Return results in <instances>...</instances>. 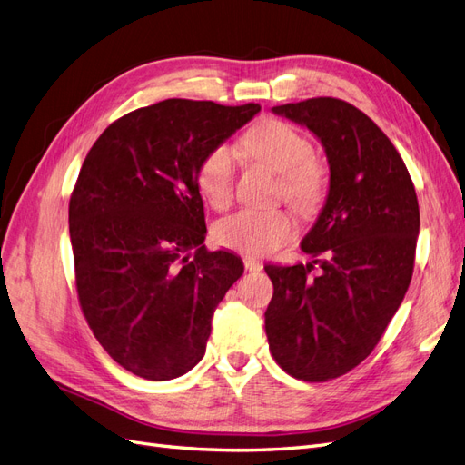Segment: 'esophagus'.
<instances>
[{
    "label": "esophagus",
    "mask_w": 465,
    "mask_h": 465,
    "mask_svg": "<svg viewBox=\"0 0 465 465\" xmlns=\"http://www.w3.org/2000/svg\"><path fill=\"white\" fill-rule=\"evenodd\" d=\"M244 267H246L248 272H260L262 267H263V263H262L260 260H256V258L246 256V258H244Z\"/></svg>",
    "instance_id": "1"
}]
</instances>
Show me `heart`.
<instances>
[{
  "label": "heart",
  "mask_w": 465,
  "mask_h": 465,
  "mask_svg": "<svg viewBox=\"0 0 465 465\" xmlns=\"http://www.w3.org/2000/svg\"><path fill=\"white\" fill-rule=\"evenodd\" d=\"M241 149L250 159L267 164L279 174V193L302 215L318 209L326 193V168L312 154V145L292 125L281 120H263L241 137ZM195 184L202 198L215 209L227 207L234 193V154L217 145L202 159ZM297 232L289 209H242L221 219L213 238L223 248L246 256H270Z\"/></svg>",
  "instance_id": "obj_1"
}]
</instances>
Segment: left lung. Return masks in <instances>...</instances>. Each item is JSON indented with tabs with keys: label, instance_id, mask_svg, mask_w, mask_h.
Returning <instances> with one entry per match:
<instances>
[{
	"label": "left lung",
	"instance_id": "obj_1",
	"mask_svg": "<svg viewBox=\"0 0 465 465\" xmlns=\"http://www.w3.org/2000/svg\"><path fill=\"white\" fill-rule=\"evenodd\" d=\"M311 130L326 151L330 190L301 248L312 263L263 270L273 283L265 333L277 364L326 382L367 359L411 283L419 203L400 153L378 125L340 98L272 108Z\"/></svg>",
	"mask_w": 465,
	"mask_h": 465
}]
</instances>
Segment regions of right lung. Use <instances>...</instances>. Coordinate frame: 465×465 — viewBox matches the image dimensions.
<instances>
[{"label":"right lung","instance_id":"1","mask_svg":"<svg viewBox=\"0 0 465 465\" xmlns=\"http://www.w3.org/2000/svg\"><path fill=\"white\" fill-rule=\"evenodd\" d=\"M258 112L168 98L110 124L81 166L69 200L79 304L98 343L135 376L192 371L244 272L234 252L203 246L195 173Z\"/></svg>","mask_w":465,"mask_h":465}]
</instances>
